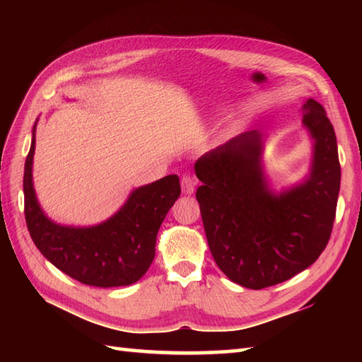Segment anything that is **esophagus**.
Returning <instances> with one entry per match:
<instances>
[{
	"mask_svg": "<svg viewBox=\"0 0 362 362\" xmlns=\"http://www.w3.org/2000/svg\"><path fill=\"white\" fill-rule=\"evenodd\" d=\"M196 187V180L191 175L182 177V193L183 194H193Z\"/></svg>",
	"mask_w": 362,
	"mask_h": 362,
	"instance_id": "1",
	"label": "esophagus"
}]
</instances>
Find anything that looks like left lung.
I'll use <instances>...</instances> for the list:
<instances>
[{
    "instance_id": "obj_1",
    "label": "left lung",
    "mask_w": 362,
    "mask_h": 362,
    "mask_svg": "<svg viewBox=\"0 0 362 362\" xmlns=\"http://www.w3.org/2000/svg\"><path fill=\"white\" fill-rule=\"evenodd\" d=\"M313 138L308 179L276 194L263 169V135L240 134L196 161V191L211 255L230 280L274 286L305 271L327 247L336 216L341 165L333 124L314 99L302 107Z\"/></svg>"
}]
</instances>
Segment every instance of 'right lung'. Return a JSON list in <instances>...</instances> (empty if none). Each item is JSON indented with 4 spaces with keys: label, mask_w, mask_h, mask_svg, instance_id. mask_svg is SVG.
Returning a JSON list of instances; mask_svg holds the SVG:
<instances>
[{
    "label": "right lung",
    "mask_w": 362,
    "mask_h": 362,
    "mask_svg": "<svg viewBox=\"0 0 362 362\" xmlns=\"http://www.w3.org/2000/svg\"><path fill=\"white\" fill-rule=\"evenodd\" d=\"M35 124L26 157L23 191L29 235L42 255L59 271L99 288L127 286L138 281L156 257L161 222L180 196L175 174L134 189L112 218L91 227L52 222L37 201L33 183Z\"/></svg>",
    "instance_id": "1"
}]
</instances>
